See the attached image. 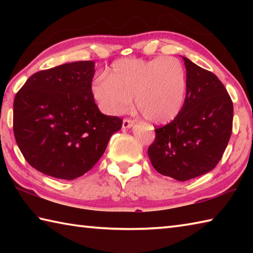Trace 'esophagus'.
<instances>
[{
	"mask_svg": "<svg viewBox=\"0 0 253 253\" xmlns=\"http://www.w3.org/2000/svg\"><path fill=\"white\" fill-rule=\"evenodd\" d=\"M134 125V121L131 119H124L123 121V128L124 129H127V128H130Z\"/></svg>",
	"mask_w": 253,
	"mask_h": 253,
	"instance_id": "esophagus-1",
	"label": "esophagus"
}]
</instances>
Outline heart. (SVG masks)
Returning <instances> with one entry per match:
<instances>
[{
    "instance_id": "b5f03b06",
    "label": "heart",
    "mask_w": 253,
    "mask_h": 253,
    "mask_svg": "<svg viewBox=\"0 0 253 253\" xmlns=\"http://www.w3.org/2000/svg\"><path fill=\"white\" fill-rule=\"evenodd\" d=\"M186 89L185 68L173 57L119 59L91 85L92 96L105 113H127L135 97L143 118L157 125L172 122L181 113Z\"/></svg>"
}]
</instances>
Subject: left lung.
<instances>
[{
	"label": "left lung",
	"mask_w": 253,
	"mask_h": 253,
	"mask_svg": "<svg viewBox=\"0 0 253 253\" xmlns=\"http://www.w3.org/2000/svg\"><path fill=\"white\" fill-rule=\"evenodd\" d=\"M187 89L183 108L172 123L156 128L148 156L158 173L177 181L212 170L232 132L233 104L217 77L183 57Z\"/></svg>",
	"instance_id": "left-lung-1"
}]
</instances>
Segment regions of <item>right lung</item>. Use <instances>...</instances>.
<instances>
[{"mask_svg":"<svg viewBox=\"0 0 253 253\" xmlns=\"http://www.w3.org/2000/svg\"><path fill=\"white\" fill-rule=\"evenodd\" d=\"M95 62L76 61L32 75L15 95L13 130L30 165L61 179L83 176L99 161L123 121L93 100Z\"/></svg>","mask_w":253,"mask_h":253,"instance_id":"1","label":"right lung"}]
</instances>
